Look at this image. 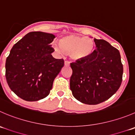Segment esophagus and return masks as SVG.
<instances>
[{
    "mask_svg": "<svg viewBox=\"0 0 135 135\" xmlns=\"http://www.w3.org/2000/svg\"><path fill=\"white\" fill-rule=\"evenodd\" d=\"M65 66H69V65H70V62H69V61H65Z\"/></svg>",
    "mask_w": 135,
    "mask_h": 135,
    "instance_id": "34e87169",
    "label": "esophagus"
}]
</instances>
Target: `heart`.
Wrapping results in <instances>:
<instances>
[{"label": "heart", "instance_id": "b5f03b06", "mask_svg": "<svg viewBox=\"0 0 135 135\" xmlns=\"http://www.w3.org/2000/svg\"><path fill=\"white\" fill-rule=\"evenodd\" d=\"M53 47L57 53L68 52L70 58L75 61H80L88 58L92 54L94 43L88 37L66 35L60 37L59 44H53Z\"/></svg>", "mask_w": 135, "mask_h": 135}]
</instances>
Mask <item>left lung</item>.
Segmentation results:
<instances>
[{
    "mask_svg": "<svg viewBox=\"0 0 135 135\" xmlns=\"http://www.w3.org/2000/svg\"><path fill=\"white\" fill-rule=\"evenodd\" d=\"M96 49L88 58L70 63V88L77 100L88 105L104 102L119 88L123 68L119 51L94 38Z\"/></svg>",
    "mask_w": 135,
    "mask_h": 135,
    "instance_id": "obj_1",
    "label": "left lung"
}]
</instances>
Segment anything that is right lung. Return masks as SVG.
I'll list each match as a JSON object with an SVG mask.
<instances>
[{"mask_svg": "<svg viewBox=\"0 0 135 135\" xmlns=\"http://www.w3.org/2000/svg\"><path fill=\"white\" fill-rule=\"evenodd\" d=\"M55 36L31 31L16 43L6 61V79L18 97L28 102L44 99L50 93L53 81L64 66V60L51 53Z\"/></svg>", "mask_w": 135, "mask_h": 135, "instance_id": "1", "label": "right lung"}]
</instances>
